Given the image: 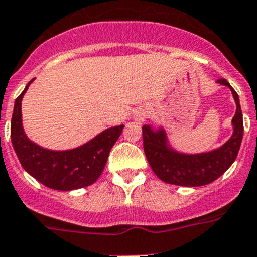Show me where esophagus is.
<instances>
[{
    "instance_id": "esophagus-1",
    "label": "esophagus",
    "mask_w": 257,
    "mask_h": 257,
    "mask_svg": "<svg viewBox=\"0 0 257 257\" xmlns=\"http://www.w3.org/2000/svg\"><path fill=\"white\" fill-rule=\"evenodd\" d=\"M145 118H147V112H145L144 109H139L138 112L134 114V119H136V121H138V123H143Z\"/></svg>"
}]
</instances>
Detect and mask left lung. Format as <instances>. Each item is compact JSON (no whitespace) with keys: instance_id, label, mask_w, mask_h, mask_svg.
Returning a JSON list of instances; mask_svg holds the SVG:
<instances>
[{"instance_id":"obj_1","label":"left lung","mask_w":257,"mask_h":257,"mask_svg":"<svg viewBox=\"0 0 257 257\" xmlns=\"http://www.w3.org/2000/svg\"><path fill=\"white\" fill-rule=\"evenodd\" d=\"M216 83L229 87L236 103V112L231 120L232 134L221 147L203 153H183L170 144L163 126L143 125V145L148 163L160 180L179 186H203L221 177L235 162L243 136L242 112L239 95L226 79Z\"/></svg>"}]
</instances>
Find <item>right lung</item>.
<instances>
[{
  "mask_svg": "<svg viewBox=\"0 0 257 257\" xmlns=\"http://www.w3.org/2000/svg\"><path fill=\"white\" fill-rule=\"evenodd\" d=\"M33 78L15 102L11 141L23 169L49 189L71 191L92 185L100 177L110 149L123 132L115 125L100 132L87 143L67 150H52L31 141L22 124V99Z\"/></svg>",
  "mask_w": 257,
  "mask_h": 257,
  "instance_id": "obj_1",
  "label": "right lung"
}]
</instances>
